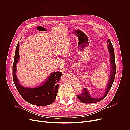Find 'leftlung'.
Listing matches in <instances>:
<instances>
[{
  "label": "left lung",
  "mask_w": 130,
  "mask_h": 130,
  "mask_svg": "<svg viewBox=\"0 0 130 130\" xmlns=\"http://www.w3.org/2000/svg\"><path fill=\"white\" fill-rule=\"evenodd\" d=\"M107 47L108 49V51L110 55V61L111 63V72L109 76V79L108 81V83L107 84L106 89L105 90V93L104 94L103 96L100 98H91L87 91V90L84 88L82 89V91L81 94L77 95L78 98L83 103H95L99 102L102 100H103L107 95L108 92H109L111 87H112L113 83L114 82L115 75H116V64H115V54H114V47L111 43L110 40H108L107 42Z\"/></svg>",
  "instance_id": "left-lung-1"
}]
</instances>
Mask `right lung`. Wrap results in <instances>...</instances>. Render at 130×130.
Here are the masks:
<instances>
[{
    "instance_id": "obj_1",
    "label": "right lung",
    "mask_w": 130,
    "mask_h": 130,
    "mask_svg": "<svg viewBox=\"0 0 130 130\" xmlns=\"http://www.w3.org/2000/svg\"><path fill=\"white\" fill-rule=\"evenodd\" d=\"M20 44L17 45L13 64V79L15 85L23 99L28 103L39 106H45L52 104L56 99L58 88L59 81L62 76L59 71L53 72L42 86L36 88H25L18 83L16 75V64L20 58Z\"/></svg>"
}]
</instances>
